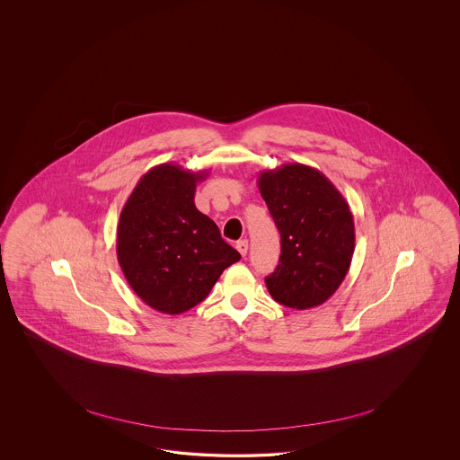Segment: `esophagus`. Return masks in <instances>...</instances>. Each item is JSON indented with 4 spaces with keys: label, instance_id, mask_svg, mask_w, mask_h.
<instances>
[{
    "label": "esophagus",
    "instance_id": "esophagus-1",
    "mask_svg": "<svg viewBox=\"0 0 460 460\" xmlns=\"http://www.w3.org/2000/svg\"><path fill=\"white\" fill-rule=\"evenodd\" d=\"M236 250L241 252V256H246V252H248V239H241V241H237Z\"/></svg>",
    "mask_w": 460,
    "mask_h": 460
}]
</instances>
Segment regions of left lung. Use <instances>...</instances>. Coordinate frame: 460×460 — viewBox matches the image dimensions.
Wrapping results in <instances>:
<instances>
[{"label": "left lung", "mask_w": 460, "mask_h": 460, "mask_svg": "<svg viewBox=\"0 0 460 460\" xmlns=\"http://www.w3.org/2000/svg\"><path fill=\"white\" fill-rule=\"evenodd\" d=\"M258 189L281 237L277 270L266 288L281 305L305 310L327 302L354 254L349 204L317 168L285 164L258 175Z\"/></svg>", "instance_id": "8db88e82"}]
</instances>
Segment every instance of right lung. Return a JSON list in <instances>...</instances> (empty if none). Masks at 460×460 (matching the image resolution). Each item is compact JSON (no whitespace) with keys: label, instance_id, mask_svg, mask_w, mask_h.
<instances>
[{"label":"right lung","instance_id":"add662e5","mask_svg":"<svg viewBox=\"0 0 460 460\" xmlns=\"http://www.w3.org/2000/svg\"><path fill=\"white\" fill-rule=\"evenodd\" d=\"M208 170L150 168L119 216L116 252L129 287L155 310L179 315L200 304L227 266L241 260L219 227L195 208Z\"/></svg>","mask_w":460,"mask_h":460}]
</instances>
